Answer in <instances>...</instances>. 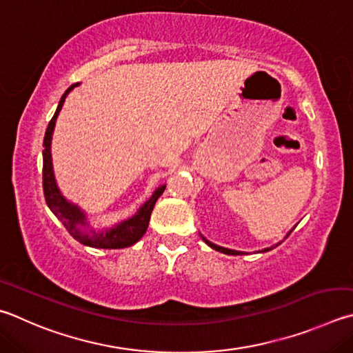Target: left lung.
Returning a JSON list of instances; mask_svg holds the SVG:
<instances>
[{"label": "left lung", "mask_w": 353, "mask_h": 353, "mask_svg": "<svg viewBox=\"0 0 353 353\" xmlns=\"http://www.w3.org/2000/svg\"><path fill=\"white\" fill-rule=\"evenodd\" d=\"M293 230H294V227L290 230V232H288L287 234H285V238H287V236L288 234H290L292 232H293ZM202 236V234H201ZM284 238V239H285ZM202 239L205 241V243H207V245H210L211 248H214V250H217V252H221V253H225V254H245V252H238V250H232V248H225V247H221V245H216V243H213V242H210L207 238H203V236H202ZM281 242H283V241H281ZM281 242H278L276 243V245H273V247H267V248H264V250H261V252L259 253H264V252H268V250H272V248H274V247H278L279 245V243Z\"/></svg>", "instance_id": "8db88e82"}]
</instances>
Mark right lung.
<instances>
[{"instance_id": "add662e5", "label": "right lung", "mask_w": 353, "mask_h": 353, "mask_svg": "<svg viewBox=\"0 0 353 353\" xmlns=\"http://www.w3.org/2000/svg\"><path fill=\"white\" fill-rule=\"evenodd\" d=\"M79 86V83L69 86L66 92L61 95L60 103L57 106V111L54 114L52 120L49 121L46 134H44L43 140V191L44 199H46L48 207L50 211L57 216L65 228L72 236L75 241H79L83 245L94 247V248H125L131 247L136 243L148 230L150 217L152 213V208L157 202V199L163 194L166 185H160L154 190V193L148 199V201L142 203V207L137 210V213L128 217V219L115 223L111 228L105 230H95L89 225L86 213L83 211L79 205L68 201L63 196V193L57 185L55 176H54V166H52V154H50V143H52V134L55 128L57 117L63 108V103L68 97V94L72 91L74 88Z\"/></svg>"}]
</instances>
